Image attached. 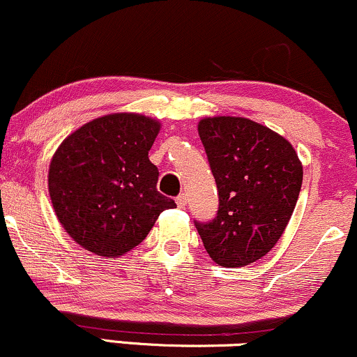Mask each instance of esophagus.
I'll use <instances>...</instances> for the list:
<instances>
[{"mask_svg":"<svg viewBox=\"0 0 357 357\" xmlns=\"http://www.w3.org/2000/svg\"><path fill=\"white\" fill-rule=\"evenodd\" d=\"M175 202H177L178 208H185V205H187V195H185V193H180L177 199H175Z\"/></svg>","mask_w":357,"mask_h":357,"instance_id":"obj_1","label":"esophagus"}]
</instances>
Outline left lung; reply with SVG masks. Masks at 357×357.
<instances>
[{
    "instance_id": "8db88e82",
    "label": "left lung",
    "mask_w": 357,
    "mask_h": 357,
    "mask_svg": "<svg viewBox=\"0 0 357 357\" xmlns=\"http://www.w3.org/2000/svg\"><path fill=\"white\" fill-rule=\"evenodd\" d=\"M218 188V210L195 227L206 253L220 266H245L281 238L300 197L303 167L293 145L245 117L199 122Z\"/></svg>"
}]
</instances>
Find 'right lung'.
I'll return each mask as SVG.
<instances>
[{"instance_id": "add662e5", "label": "right lung", "mask_w": 357, "mask_h": 357, "mask_svg": "<svg viewBox=\"0 0 357 357\" xmlns=\"http://www.w3.org/2000/svg\"><path fill=\"white\" fill-rule=\"evenodd\" d=\"M160 124L139 114L94 119L59 145L50 165L57 220L89 252L114 258L135 248L175 202L157 190L149 160Z\"/></svg>"}]
</instances>
